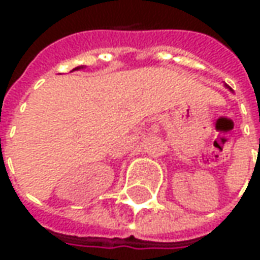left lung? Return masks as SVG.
Wrapping results in <instances>:
<instances>
[{
	"label": "left lung",
	"instance_id": "obj_1",
	"mask_svg": "<svg viewBox=\"0 0 260 260\" xmlns=\"http://www.w3.org/2000/svg\"><path fill=\"white\" fill-rule=\"evenodd\" d=\"M227 86V85H225ZM227 88H229V89H230V91H233V89H232V88H230V86H227Z\"/></svg>",
	"mask_w": 260,
	"mask_h": 260
}]
</instances>
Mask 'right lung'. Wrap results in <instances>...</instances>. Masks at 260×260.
Here are the masks:
<instances>
[{
    "label": "right lung",
    "instance_id": "add662e5",
    "mask_svg": "<svg viewBox=\"0 0 260 260\" xmlns=\"http://www.w3.org/2000/svg\"><path fill=\"white\" fill-rule=\"evenodd\" d=\"M85 66H78V68H75V69H72V71H79V69H84Z\"/></svg>",
    "mask_w": 260,
    "mask_h": 260
}]
</instances>
